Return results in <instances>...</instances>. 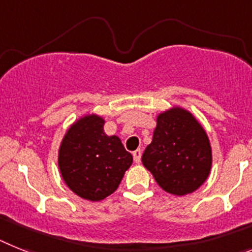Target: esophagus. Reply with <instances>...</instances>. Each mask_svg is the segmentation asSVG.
<instances>
[{"instance_id": "esophagus-1", "label": "esophagus", "mask_w": 252, "mask_h": 252, "mask_svg": "<svg viewBox=\"0 0 252 252\" xmlns=\"http://www.w3.org/2000/svg\"><path fill=\"white\" fill-rule=\"evenodd\" d=\"M141 156H142V151L141 150H135L133 152V158H134L135 163L141 162Z\"/></svg>"}]
</instances>
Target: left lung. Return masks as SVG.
<instances>
[{
    "label": "left lung",
    "mask_w": 252,
    "mask_h": 252,
    "mask_svg": "<svg viewBox=\"0 0 252 252\" xmlns=\"http://www.w3.org/2000/svg\"><path fill=\"white\" fill-rule=\"evenodd\" d=\"M156 123L142 163L165 191L178 196L191 194L212 170V147L204 126L181 106L161 111Z\"/></svg>",
    "instance_id": "8db88e82"
}]
</instances>
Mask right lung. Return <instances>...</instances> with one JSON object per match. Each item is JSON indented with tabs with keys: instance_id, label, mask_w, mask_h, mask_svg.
Wrapping results in <instances>:
<instances>
[{
	"instance_id": "right-lung-1",
	"label": "right lung",
	"mask_w": 252,
	"mask_h": 252,
	"mask_svg": "<svg viewBox=\"0 0 252 252\" xmlns=\"http://www.w3.org/2000/svg\"><path fill=\"white\" fill-rule=\"evenodd\" d=\"M105 119L86 114L68 126L58 150L63 181L80 198L100 202L119 187L133 157L119 137L104 132Z\"/></svg>"
}]
</instances>
